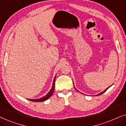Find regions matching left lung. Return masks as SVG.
Listing matches in <instances>:
<instances>
[{
	"label": "left lung",
	"mask_w": 126,
	"mask_h": 126,
	"mask_svg": "<svg viewBox=\"0 0 126 126\" xmlns=\"http://www.w3.org/2000/svg\"><path fill=\"white\" fill-rule=\"evenodd\" d=\"M110 87H111V86H110ZM110 87H108V88H107V89H106V90H105V91H103V92H101V93H100V94H97V95H100V94H103V93H104V92H105V91H106L107 90V89H108V88H110Z\"/></svg>",
	"instance_id": "left-lung-1"
}]
</instances>
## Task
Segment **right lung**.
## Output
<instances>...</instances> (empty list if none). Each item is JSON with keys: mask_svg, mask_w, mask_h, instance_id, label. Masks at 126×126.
<instances>
[{"mask_svg": "<svg viewBox=\"0 0 126 126\" xmlns=\"http://www.w3.org/2000/svg\"><path fill=\"white\" fill-rule=\"evenodd\" d=\"M55 80H56V76H55L54 80H53L52 88H51L50 91H49V92L48 93V94H46V96H45L44 97H41V98H40V99H28V100H30L32 101H35V102H41V101H45L47 99H49V98L50 97L51 95H52L53 92H54V87H55Z\"/></svg>", "mask_w": 126, "mask_h": 126, "instance_id": "add662e5", "label": "right lung"}]
</instances>
